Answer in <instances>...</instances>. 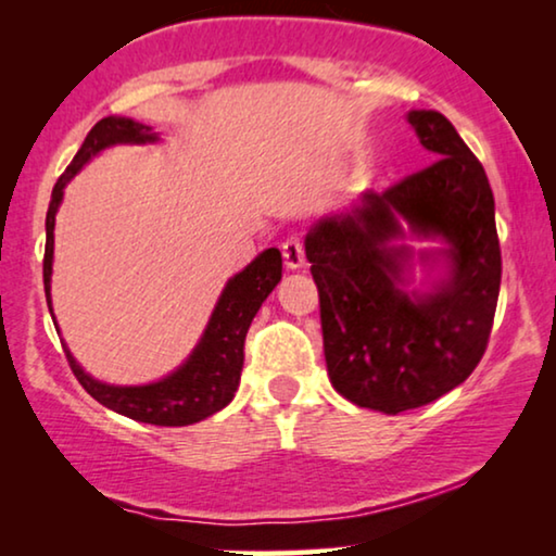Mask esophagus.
I'll list each match as a JSON object with an SVG mask.
<instances>
[{
    "label": "esophagus",
    "instance_id": "34e87169",
    "mask_svg": "<svg viewBox=\"0 0 556 556\" xmlns=\"http://www.w3.org/2000/svg\"><path fill=\"white\" fill-rule=\"evenodd\" d=\"M280 250H283V261H286V268H301L303 263H306V250H303V240L299 238V235H291V238L283 240V245H280Z\"/></svg>",
    "mask_w": 556,
    "mask_h": 556
}]
</instances>
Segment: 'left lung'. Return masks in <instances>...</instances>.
<instances>
[{"instance_id": "1", "label": "left lung", "mask_w": 556, "mask_h": 556, "mask_svg": "<svg viewBox=\"0 0 556 556\" xmlns=\"http://www.w3.org/2000/svg\"><path fill=\"white\" fill-rule=\"evenodd\" d=\"M422 147L438 159L384 192H367L349 215L306 238L321 306L324 356L333 390L359 407L400 415L466 382L489 346L501 288L493 192L481 162L438 111H409ZM443 237L454 276L432 296L396 288L404 249L396 217Z\"/></svg>"}]
</instances>
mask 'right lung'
<instances>
[{"label":"right lung","mask_w":556,"mask_h":556,"mask_svg":"<svg viewBox=\"0 0 556 556\" xmlns=\"http://www.w3.org/2000/svg\"><path fill=\"white\" fill-rule=\"evenodd\" d=\"M149 126L139 124L131 118H101L90 128L86 141L67 169L60 174V179L52 187L48 219H45V261H42V278H45V295L50 306V273H52V230H55V212L63 200V189L71 181L83 164L90 156L113 143H143L154 141ZM280 270H283V257L278 248H268L265 253L255 257L245 270L238 273L230 283L225 286L215 314L210 318L207 331L194 349L185 367H179L162 382L147 387H113L103 384L98 379L88 377L78 367L73 354L65 349L67 364L73 375L78 377L90 397L101 402L113 413L131 417V420L164 425V428H179V425L200 422L204 417L215 415L227 402L235 397L240 384L242 362H245V337L250 324L261 308V303L268 299V293L278 286Z\"/></svg>","instance_id":"1"}]
</instances>
